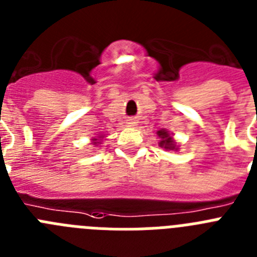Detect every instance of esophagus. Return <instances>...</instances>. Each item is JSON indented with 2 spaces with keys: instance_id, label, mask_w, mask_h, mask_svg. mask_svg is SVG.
Returning <instances> with one entry per match:
<instances>
[{
  "instance_id": "34e87169",
  "label": "esophagus",
  "mask_w": 257,
  "mask_h": 257,
  "mask_svg": "<svg viewBox=\"0 0 257 257\" xmlns=\"http://www.w3.org/2000/svg\"><path fill=\"white\" fill-rule=\"evenodd\" d=\"M134 123H135V122H130V124H134Z\"/></svg>"
}]
</instances>
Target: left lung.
<instances>
[{
  "mask_svg": "<svg viewBox=\"0 0 257 257\" xmlns=\"http://www.w3.org/2000/svg\"><path fill=\"white\" fill-rule=\"evenodd\" d=\"M158 136H160L161 139V143L160 145L161 147H165V149H175L176 147H175V142L172 140V138L170 136V134L167 133L166 130H160L158 131Z\"/></svg>",
  "mask_w": 257,
  "mask_h": 257,
  "instance_id": "1",
  "label": "left lung"
}]
</instances>
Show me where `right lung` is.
<instances>
[{
	"mask_svg": "<svg viewBox=\"0 0 257 257\" xmlns=\"http://www.w3.org/2000/svg\"><path fill=\"white\" fill-rule=\"evenodd\" d=\"M94 142H95V143H94V144H97V142H96V139H94Z\"/></svg>",
	"mask_w": 257,
	"mask_h": 257,
	"instance_id": "obj_1",
	"label": "right lung"
}]
</instances>
